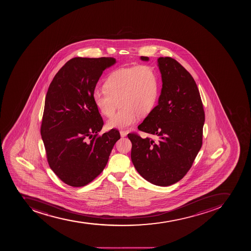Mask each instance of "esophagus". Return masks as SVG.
I'll list each match as a JSON object with an SVG mask.
<instances>
[{
	"mask_svg": "<svg viewBox=\"0 0 251 251\" xmlns=\"http://www.w3.org/2000/svg\"><path fill=\"white\" fill-rule=\"evenodd\" d=\"M120 135H121V137H125L126 135V132L125 131H120Z\"/></svg>",
	"mask_w": 251,
	"mask_h": 251,
	"instance_id": "1",
	"label": "esophagus"
}]
</instances>
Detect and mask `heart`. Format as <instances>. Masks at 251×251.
<instances>
[{"label":"heart","mask_w":251,"mask_h":251,"mask_svg":"<svg viewBox=\"0 0 251 251\" xmlns=\"http://www.w3.org/2000/svg\"><path fill=\"white\" fill-rule=\"evenodd\" d=\"M159 95L157 74L151 67L140 65L112 71L104 82V89L93 92L96 108L103 116H111L120 100V110L108 120L110 129H127L139 121L140 115L153 109Z\"/></svg>","instance_id":"b5f03b06"}]
</instances>
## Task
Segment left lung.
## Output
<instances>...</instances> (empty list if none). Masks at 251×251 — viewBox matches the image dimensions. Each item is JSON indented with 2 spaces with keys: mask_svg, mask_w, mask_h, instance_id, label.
<instances>
[{
  "mask_svg": "<svg viewBox=\"0 0 251 251\" xmlns=\"http://www.w3.org/2000/svg\"><path fill=\"white\" fill-rule=\"evenodd\" d=\"M157 62L162 78L158 104L138 126L157 140L135 133L127 137L138 173L151 184L164 187L181 180L192 167L201 148L204 111L190 74L170 57H160Z\"/></svg>",
  "mask_w": 251,
  "mask_h": 251,
  "instance_id": "left-lung-1",
  "label": "left lung"
}]
</instances>
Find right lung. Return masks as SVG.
Here are the masks:
<instances>
[{
    "instance_id": "right-lung-1",
    "label": "right lung",
    "mask_w": 251,
    "mask_h": 251,
    "mask_svg": "<svg viewBox=\"0 0 251 251\" xmlns=\"http://www.w3.org/2000/svg\"><path fill=\"white\" fill-rule=\"evenodd\" d=\"M114 58H74L56 74L45 100L41 135L50 169L70 186L82 187L102 173L120 132L98 135L103 121L93 101L102 71Z\"/></svg>"
}]
</instances>
